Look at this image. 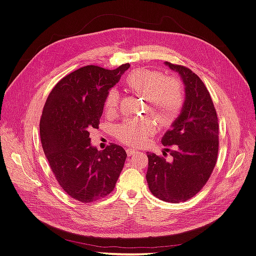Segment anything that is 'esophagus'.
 Instances as JSON below:
<instances>
[{
  "label": "esophagus",
  "mask_w": 256,
  "mask_h": 256,
  "mask_svg": "<svg viewBox=\"0 0 256 256\" xmlns=\"http://www.w3.org/2000/svg\"><path fill=\"white\" fill-rule=\"evenodd\" d=\"M126 152L128 154V156H132V154H134L136 152V150L132 148V147H129V148H127Z\"/></svg>",
  "instance_id": "obj_1"
}]
</instances>
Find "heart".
<instances>
[{
	"label": "heart",
	"instance_id": "heart-1",
	"mask_svg": "<svg viewBox=\"0 0 256 256\" xmlns=\"http://www.w3.org/2000/svg\"><path fill=\"white\" fill-rule=\"evenodd\" d=\"M126 88L145 98L144 111L152 114L160 122H172L184 104V88L180 79L164 76L158 70L136 68L131 70L124 80ZM120 95L115 88L108 92L104 108L113 112L118 106ZM154 131V122L148 118L129 120L115 128V136L124 144L138 146L147 142Z\"/></svg>",
	"mask_w": 256,
	"mask_h": 256
}]
</instances>
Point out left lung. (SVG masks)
Listing matches in <instances>:
<instances>
[{
	"mask_svg": "<svg viewBox=\"0 0 256 256\" xmlns=\"http://www.w3.org/2000/svg\"><path fill=\"white\" fill-rule=\"evenodd\" d=\"M166 64L180 74L186 100L180 115L161 140L173 160L147 152L146 180L154 196L180 203L198 194L214 171L219 152V124L210 94L200 76L186 66Z\"/></svg>",
	"mask_w": 256,
	"mask_h": 256,
	"instance_id": "1",
	"label": "left lung"
}]
</instances>
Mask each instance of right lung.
Returning a JSON list of instances; mask_svg holds the SVG:
<instances>
[{"label":"right lung","mask_w":256,"mask_h":256,"mask_svg":"<svg viewBox=\"0 0 256 256\" xmlns=\"http://www.w3.org/2000/svg\"><path fill=\"white\" fill-rule=\"evenodd\" d=\"M129 66L81 67L60 80L44 104L40 122L44 152L60 188L79 202L109 196L125 164L122 146L111 143L98 150L90 145V130L98 128L108 90Z\"/></svg>","instance_id":"1"}]
</instances>
